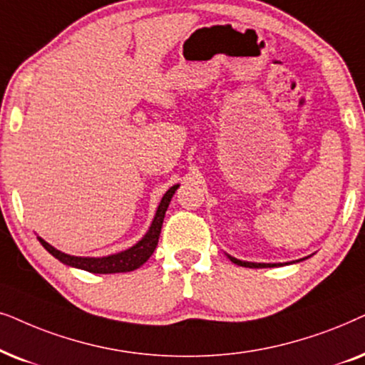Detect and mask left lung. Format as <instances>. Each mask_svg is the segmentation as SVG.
<instances>
[{"instance_id":"1","label":"left lung","mask_w":365,"mask_h":365,"mask_svg":"<svg viewBox=\"0 0 365 365\" xmlns=\"http://www.w3.org/2000/svg\"><path fill=\"white\" fill-rule=\"evenodd\" d=\"M227 257L233 262V264H237V265H240V267H250V269H265V267H279V265L294 264V262H285V264H255V262L239 260V259H235V257H232V255H227ZM300 260H305V259H300ZM300 260H297V262H300Z\"/></svg>"}]
</instances>
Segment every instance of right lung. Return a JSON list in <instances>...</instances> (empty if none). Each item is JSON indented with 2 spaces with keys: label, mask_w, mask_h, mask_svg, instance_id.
Wrapping results in <instances>:
<instances>
[{
  "label": "right lung",
  "mask_w": 365,
  "mask_h": 365,
  "mask_svg": "<svg viewBox=\"0 0 365 365\" xmlns=\"http://www.w3.org/2000/svg\"><path fill=\"white\" fill-rule=\"evenodd\" d=\"M178 185H173L168 188L167 193H165L162 202L157 208V213H155V218L150 225L148 232L145 233L143 239L135 244L130 249L123 252H118V254L108 255V257H75L63 254V252L56 250L55 247H51L48 242H45L41 237H38L40 244L45 247V249L50 252V254L61 262V264L75 267V269H81L86 272H91V274H118V272H132L138 267H142L145 262H147L150 257H152L153 250L157 249L160 232H162L165 212L170 205V200H172L175 190H177Z\"/></svg>",
  "instance_id": "right-lung-1"
}]
</instances>
